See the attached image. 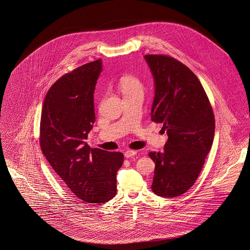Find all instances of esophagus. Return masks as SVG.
Wrapping results in <instances>:
<instances>
[{"label":"esophagus","mask_w":250,"mask_h":250,"mask_svg":"<svg viewBox=\"0 0 250 250\" xmlns=\"http://www.w3.org/2000/svg\"><path fill=\"white\" fill-rule=\"evenodd\" d=\"M136 154V151H134V150H128L127 151H125V157L126 158H130V157H132V156H134Z\"/></svg>","instance_id":"obj_1"}]
</instances>
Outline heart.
<instances>
[{
	"instance_id": "obj_1",
	"label": "heart",
	"mask_w": 250,
	"mask_h": 250,
	"mask_svg": "<svg viewBox=\"0 0 250 250\" xmlns=\"http://www.w3.org/2000/svg\"><path fill=\"white\" fill-rule=\"evenodd\" d=\"M119 88L124 97L131 96L133 94H143V84L137 78L133 76H124L119 81Z\"/></svg>"
}]
</instances>
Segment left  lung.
<instances>
[{"label": "left lung", "mask_w": 250, "mask_h": 250, "mask_svg": "<svg viewBox=\"0 0 250 250\" xmlns=\"http://www.w3.org/2000/svg\"><path fill=\"white\" fill-rule=\"evenodd\" d=\"M154 81L151 120L162 123L167 141L164 151H151L155 163L152 191L179 196L199 176L213 143L215 119L197 77L182 62L163 55H146Z\"/></svg>", "instance_id": "8db88e82"}]
</instances>
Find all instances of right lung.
<instances>
[{
  "mask_svg": "<svg viewBox=\"0 0 250 250\" xmlns=\"http://www.w3.org/2000/svg\"><path fill=\"white\" fill-rule=\"evenodd\" d=\"M102 70L98 60L59 79L42 105L40 144L43 155L67 188L80 199L102 204L117 193L118 151L92 149L85 139L96 116L94 92Z\"/></svg>",
  "mask_w": 250,
  "mask_h": 250,
  "instance_id": "obj_1",
  "label": "right lung"
}]
</instances>
